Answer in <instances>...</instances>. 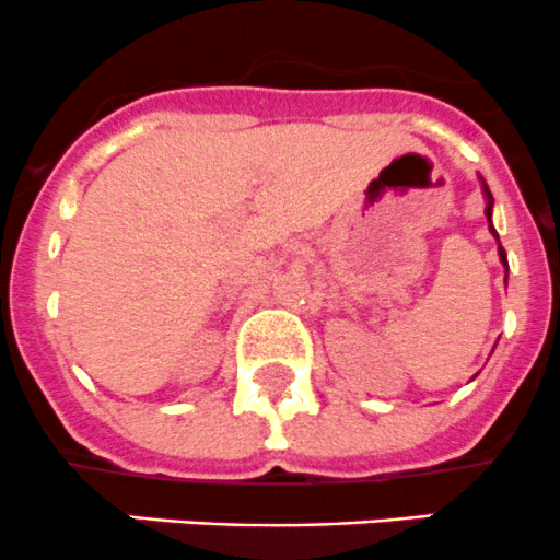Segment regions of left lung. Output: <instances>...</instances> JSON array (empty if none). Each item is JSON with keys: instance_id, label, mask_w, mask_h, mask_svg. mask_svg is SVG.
<instances>
[{"instance_id": "8db88e82", "label": "left lung", "mask_w": 560, "mask_h": 560, "mask_svg": "<svg viewBox=\"0 0 560 560\" xmlns=\"http://www.w3.org/2000/svg\"><path fill=\"white\" fill-rule=\"evenodd\" d=\"M482 191H485V200H488V206H485V217H488V222H490V217H493V195H490V189L485 180H482ZM490 233H493L495 241H499V233H495L493 222H490ZM499 257H501V262L506 265V252H504V246H501V241H499Z\"/></svg>"}]
</instances>
